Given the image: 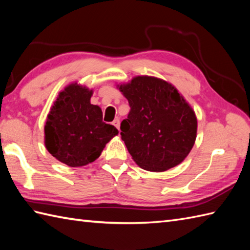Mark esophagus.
<instances>
[{"instance_id": "esophagus-1", "label": "esophagus", "mask_w": 250, "mask_h": 250, "mask_svg": "<svg viewBox=\"0 0 250 250\" xmlns=\"http://www.w3.org/2000/svg\"><path fill=\"white\" fill-rule=\"evenodd\" d=\"M113 125L116 126V128L117 129H118L119 130V128H120V120L118 119V118H117V119H115L114 121H113Z\"/></svg>"}]
</instances>
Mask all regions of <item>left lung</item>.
Returning a JSON list of instances; mask_svg holds the SVG:
<instances>
[{"label": "left lung", "instance_id": "8db88e82", "mask_svg": "<svg viewBox=\"0 0 250 250\" xmlns=\"http://www.w3.org/2000/svg\"><path fill=\"white\" fill-rule=\"evenodd\" d=\"M119 90L130 105L120 135L137 166L163 172L183 162L194 145L198 121L177 89L162 79L137 76Z\"/></svg>", "mask_w": 250, "mask_h": 250}]
</instances>
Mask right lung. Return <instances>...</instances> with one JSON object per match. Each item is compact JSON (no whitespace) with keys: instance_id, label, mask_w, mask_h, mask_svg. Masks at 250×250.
<instances>
[{"instance_id":"right-lung-1","label":"right lung","mask_w":250,"mask_h":250,"mask_svg":"<svg viewBox=\"0 0 250 250\" xmlns=\"http://www.w3.org/2000/svg\"><path fill=\"white\" fill-rule=\"evenodd\" d=\"M92 90L72 83L51 107L45 125V145L52 157L68 167H83L99 158L118 134L103 121L102 110L90 103Z\"/></svg>"}]
</instances>
